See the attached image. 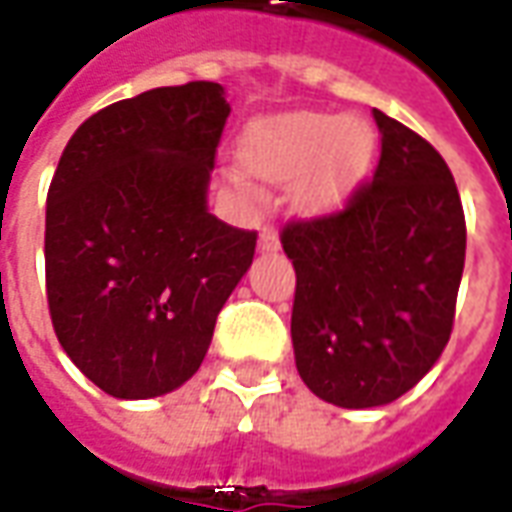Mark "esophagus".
I'll return each instance as SVG.
<instances>
[{
  "mask_svg": "<svg viewBox=\"0 0 512 512\" xmlns=\"http://www.w3.org/2000/svg\"><path fill=\"white\" fill-rule=\"evenodd\" d=\"M279 246V233L274 224H263V230H260V249L263 252H274Z\"/></svg>",
  "mask_w": 512,
  "mask_h": 512,
  "instance_id": "34e87169",
  "label": "esophagus"
}]
</instances>
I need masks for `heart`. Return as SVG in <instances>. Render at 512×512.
Segmentation results:
<instances>
[{
    "instance_id": "b5f03b06",
    "label": "heart",
    "mask_w": 512,
    "mask_h": 512,
    "mask_svg": "<svg viewBox=\"0 0 512 512\" xmlns=\"http://www.w3.org/2000/svg\"><path fill=\"white\" fill-rule=\"evenodd\" d=\"M376 136L367 123L326 112H299L257 123L241 139V158L255 175L288 183L304 172L299 197L310 208L343 202L370 167ZM235 183H244L233 175Z\"/></svg>"
}]
</instances>
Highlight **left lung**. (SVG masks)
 Segmentation results:
<instances>
[{
    "label": "left lung",
    "instance_id": "1",
    "mask_svg": "<svg viewBox=\"0 0 512 512\" xmlns=\"http://www.w3.org/2000/svg\"><path fill=\"white\" fill-rule=\"evenodd\" d=\"M381 156L340 211L293 219L296 367L340 408L386 406L439 362L452 334L466 219L439 150L373 109Z\"/></svg>",
    "mask_w": 512,
    "mask_h": 512
}]
</instances>
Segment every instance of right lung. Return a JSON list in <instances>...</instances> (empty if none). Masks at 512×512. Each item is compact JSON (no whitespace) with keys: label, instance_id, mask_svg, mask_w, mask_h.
I'll use <instances>...</instances> for the list:
<instances>
[{"label":"right lung","instance_id":"1","mask_svg":"<svg viewBox=\"0 0 512 512\" xmlns=\"http://www.w3.org/2000/svg\"><path fill=\"white\" fill-rule=\"evenodd\" d=\"M230 104L216 82L156 87L87 117L46 197V299L106 395H167L200 370L257 233L208 213Z\"/></svg>","mask_w":512,"mask_h":512}]
</instances>
